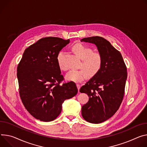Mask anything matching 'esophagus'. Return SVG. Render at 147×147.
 <instances>
[{
  "instance_id": "obj_1",
  "label": "esophagus",
  "mask_w": 147,
  "mask_h": 147,
  "mask_svg": "<svg viewBox=\"0 0 147 147\" xmlns=\"http://www.w3.org/2000/svg\"><path fill=\"white\" fill-rule=\"evenodd\" d=\"M77 88H78V92H79L80 88V85L78 84H77Z\"/></svg>"
}]
</instances>
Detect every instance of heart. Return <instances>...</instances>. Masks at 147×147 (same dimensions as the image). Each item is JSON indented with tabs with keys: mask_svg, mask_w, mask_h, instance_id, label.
<instances>
[{
	"mask_svg": "<svg viewBox=\"0 0 147 147\" xmlns=\"http://www.w3.org/2000/svg\"><path fill=\"white\" fill-rule=\"evenodd\" d=\"M72 50L82 61L80 67L83 69L73 70L65 76L67 80L75 83H80L90 76H94L100 70L102 65V57L100 53L93 51V50L82 43L74 45ZM65 52L60 51L57 56L59 67L62 70H67V67L64 64Z\"/></svg>",
	"mask_w": 147,
	"mask_h": 147,
	"instance_id": "heart-1",
	"label": "heart"
}]
</instances>
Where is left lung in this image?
<instances>
[{
    "label": "left lung",
    "mask_w": 147,
    "mask_h": 147,
    "mask_svg": "<svg viewBox=\"0 0 147 147\" xmlns=\"http://www.w3.org/2000/svg\"><path fill=\"white\" fill-rule=\"evenodd\" d=\"M81 42L95 44L102 57L100 70L80 90L89 97L82 106L83 118L99 124L111 118L119 108L124 95L127 67L121 53L105 38L93 36L82 38Z\"/></svg>",
    "instance_id": "left-lung-1"
}]
</instances>
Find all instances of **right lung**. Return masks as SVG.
<instances>
[{"instance_id": "right-lung-1", "label": "right lung", "mask_w": 147, "mask_h": 147, "mask_svg": "<svg viewBox=\"0 0 147 147\" xmlns=\"http://www.w3.org/2000/svg\"><path fill=\"white\" fill-rule=\"evenodd\" d=\"M70 42L55 37L40 38L24 50L17 68L23 104L35 118L48 122L60 114L62 104L78 92L75 83L64 80L58 65L59 51Z\"/></svg>"}]
</instances>
